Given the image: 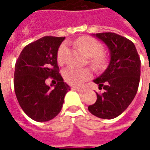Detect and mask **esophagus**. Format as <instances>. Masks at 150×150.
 Listing matches in <instances>:
<instances>
[{
    "mask_svg": "<svg viewBox=\"0 0 150 150\" xmlns=\"http://www.w3.org/2000/svg\"><path fill=\"white\" fill-rule=\"evenodd\" d=\"M72 89L76 90V91H78L79 93H83V92H85V89H84V88H72Z\"/></svg>",
    "mask_w": 150,
    "mask_h": 150,
    "instance_id": "34e87169",
    "label": "esophagus"
}]
</instances>
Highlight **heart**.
I'll use <instances>...</instances> for the list:
<instances>
[{
	"mask_svg": "<svg viewBox=\"0 0 150 150\" xmlns=\"http://www.w3.org/2000/svg\"><path fill=\"white\" fill-rule=\"evenodd\" d=\"M76 44L83 50L88 57H91L92 62L97 67L103 64V58L101 55L103 52L102 44L90 37H81L76 40ZM68 54V49L66 43L61 45L57 51V61L59 63H63L66 61ZM64 80L72 86H78L91 76V71L88 68H77L70 66L67 67L62 72Z\"/></svg>",
	"mask_w": 150,
	"mask_h": 150,
	"instance_id": "1",
	"label": "heart"
}]
</instances>
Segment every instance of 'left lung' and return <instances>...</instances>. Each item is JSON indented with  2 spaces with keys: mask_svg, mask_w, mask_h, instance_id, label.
<instances>
[{
  "mask_svg": "<svg viewBox=\"0 0 150 150\" xmlns=\"http://www.w3.org/2000/svg\"><path fill=\"white\" fill-rule=\"evenodd\" d=\"M108 47L110 62L107 69L93 80L102 93L95 103L88 106L94 116L112 119L119 116L134 98L140 79V58L134 44L113 32L93 35Z\"/></svg>",
  "mask_w": 150,
  "mask_h": 150,
  "instance_id": "obj_1",
  "label": "left lung"
}]
</instances>
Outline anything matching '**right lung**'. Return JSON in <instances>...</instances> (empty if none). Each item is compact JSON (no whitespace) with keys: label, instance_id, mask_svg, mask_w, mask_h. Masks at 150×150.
<instances>
[{"label":"right lung","instance_id":"add662e5","mask_svg":"<svg viewBox=\"0 0 150 150\" xmlns=\"http://www.w3.org/2000/svg\"><path fill=\"white\" fill-rule=\"evenodd\" d=\"M65 38L47 36L28 44L15 65L14 88L21 108L35 121L46 122L60 112L70 87L57 66V51ZM58 82L48 86L45 80Z\"/></svg>","mask_w":150,"mask_h":150}]
</instances>
